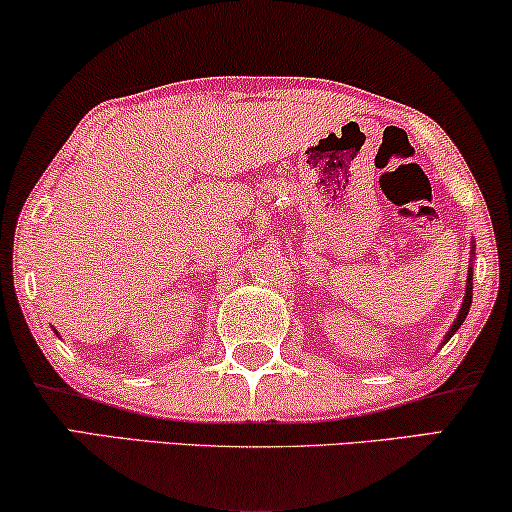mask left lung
Returning a JSON list of instances; mask_svg holds the SVG:
<instances>
[{"instance_id": "obj_1", "label": "left lung", "mask_w": 512, "mask_h": 512, "mask_svg": "<svg viewBox=\"0 0 512 512\" xmlns=\"http://www.w3.org/2000/svg\"><path fill=\"white\" fill-rule=\"evenodd\" d=\"M471 300H473V272H468V282H466V296H464V303H461L459 317H457V321H454V324H452L450 331H447V338H445V340H450L452 335L459 331V326L464 324V319H466V314H468V307H471Z\"/></svg>"}]
</instances>
